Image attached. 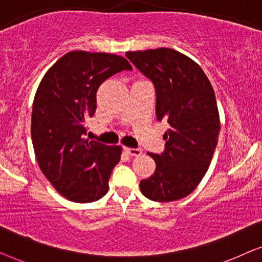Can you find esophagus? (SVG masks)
<instances>
[{
	"label": "esophagus",
	"mask_w": 262,
	"mask_h": 262,
	"mask_svg": "<svg viewBox=\"0 0 262 262\" xmlns=\"http://www.w3.org/2000/svg\"><path fill=\"white\" fill-rule=\"evenodd\" d=\"M125 151L127 154H130L131 156H139L142 154V150L141 149H137V148H125Z\"/></svg>",
	"instance_id": "esophagus-1"
}]
</instances>
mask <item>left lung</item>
<instances>
[{"label":"left lung","instance_id":"1","mask_svg":"<svg viewBox=\"0 0 262 262\" xmlns=\"http://www.w3.org/2000/svg\"><path fill=\"white\" fill-rule=\"evenodd\" d=\"M126 57L156 88L157 120H167L166 150L149 154L156 163L139 184L154 202H174L194 191L209 169L221 131L216 96L199 64L177 50L128 51Z\"/></svg>","mask_w":262,"mask_h":262}]
</instances>
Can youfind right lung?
<instances>
[{
  "label": "right lung",
  "instance_id": "1",
  "mask_svg": "<svg viewBox=\"0 0 262 262\" xmlns=\"http://www.w3.org/2000/svg\"><path fill=\"white\" fill-rule=\"evenodd\" d=\"M131 69L121 56L71 51L60 57L39 83L31 120L35 159L56 191L70 202L92 203L108 192L121 146L85 138V120L94 116L100 84Z\"/></svg>",
  "mask_w": 262,
  "mask_h": 262
}]
</instances>
